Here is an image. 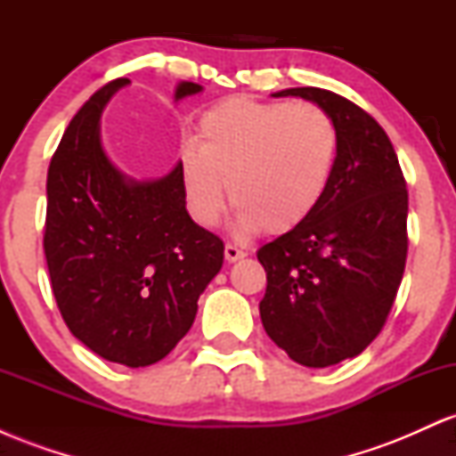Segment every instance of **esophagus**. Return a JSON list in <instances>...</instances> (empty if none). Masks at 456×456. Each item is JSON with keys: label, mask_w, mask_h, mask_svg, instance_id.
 I'll return each mask as SVG.
<instances>
[{"label": "esophagus", "mask_w": 456, "mask_h": 456, "mask_svg": "<svg viewBox=\"0 0 456 456\" xmlns=\"http://www.w3.org/2000/svg\"><path fill=\"white\" fill-rule=\"evenodd\" d=\"M242 257H246V253H244L242 248H238V246H235V244L224 246V259H227L229 264H233V261H238V259H242Z\"/></svg>", "instance_id": "1"}]
</instances>
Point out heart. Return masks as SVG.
<instances>
[{
	"label": "heart",
	"instance_id": "b5f03b06",
	"mask_svg": "<svg viewBox=\"0 0 456 456\" xmlns=\"http://www.w3.org/2000/svg\"><path fill=\"white\" fill-rule=\"evenodd\" d=\"M337 148V126L317 104L227 98L201 115L195 141L180 150L188 212L214 227L227 184L238 232H291L322 201Z\"/></svg>",
	"mask_w": 456,
	"mask_h": 456
}]
</instances>
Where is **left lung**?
Masks as SVG:
<instances>
[{
    "label": "left lung",
    "mask_w": 456,
    "mask_h": 456,
    "mask_svg": "<svg viewBox=\"0 0 456 456\" xmlns=\"http://www.w3.org/2000/svg\"><path fill=\"white\" fill-rule=\"evenodd\" d=\"M338 133L337 160L315 212L257 250L268 274L259 315L297 364L354 358L381 332L407 259V188L388 134L364 109L319 87H289Z\"/></svg>",
    "instance_id": "obj_1"
}]
</instances>
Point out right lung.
<instances>
[{
	"label": "right lung",
	"mask_w": 456,
	"mask_h": 456,
	"mask_svg": "<svg viewBox=\"0 0 456 456\" xmlns=\"http://www.w3.org/2000/svg\"><path fill=\"white\" fill-rule=\"evenodd\" d=\"M128 78L78 109L46 175L45 255L61 317L86 347L130 369L165 358L191 330L224 246L186 212L182 162L134 180L109 160L101 115ZM203 87L182 81L175 101Z\"/></svg>",
	"instance_id": "right-lung-1"
}]
</instances>
